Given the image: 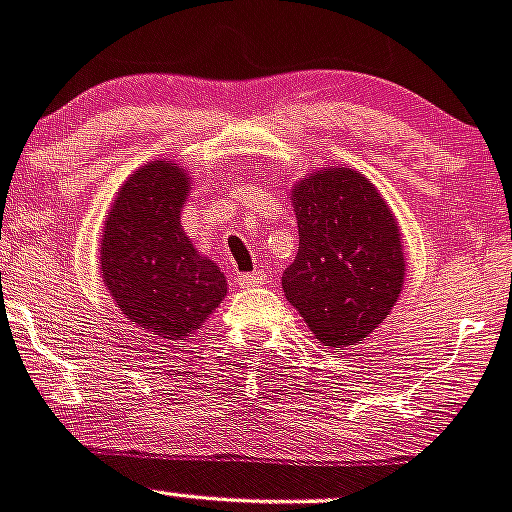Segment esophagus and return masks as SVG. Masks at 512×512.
<instances>
[{"label": "esophagus", "instance_id": "1", "mask_svg": "<svg viewBox=\"0 0 512 512\" xmlns=\"http://www.w3.org/2000/svg\"><path fill=\"white\" fill-rule=\"evenodd\" d=\"M264 281H266L264 271H253V274H243L241 279H238V286H241V289H253V286H261Z\"/></svg>", "mask_w": 512, "mask_h": 512}]
</instances>
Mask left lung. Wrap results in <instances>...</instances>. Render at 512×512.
<instances>
[{"label": "left lung", "instance_id": "left-lung-1", "mask_svg": "<svg viewBox=\"0 0 512 512\" xmlns=\"http://www.w3.org/2000/svg\"><path fill=\"white\" fill-rule=\"evenodd\" d=\"M291 203L299 253L281 276L284 296L324 347L362 344L405 284L397 218L372 180L334 165L294 183Z\"/></svg>", "mask_w": 512, "mask_h": 512}]
</instances>
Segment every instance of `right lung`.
I'll return each mask as SVG.
<instances>
[{
    "label": "right lung",
    "instance_id": "1",
    "mask_svg": "<svg viewBox=\"0 0 512 512\" xmlns=\"http://www.w3.org/2000/svg\"><path fill=\"white\" fill-rule=\"evenodd\" d=\"M191 180L173 160L135 170L102 231V281L130 324L160 339H186L226 299V276L180 228Z\"/></svg>",
    "mask_w": 512,
    "mask_h": 512
}]
</instances>
